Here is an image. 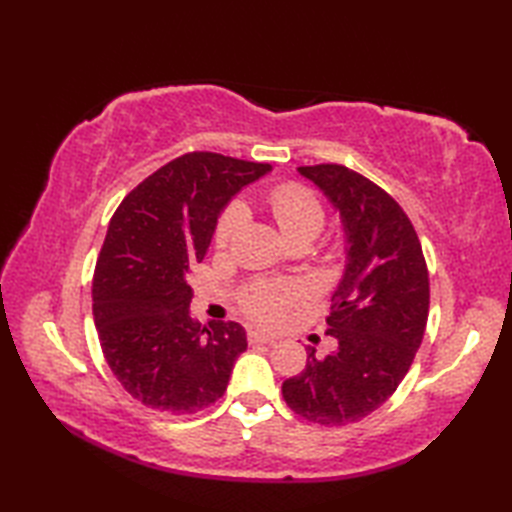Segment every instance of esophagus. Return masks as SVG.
Wrapping results in <instances>:
<instances>
[{
  "label": "esophagus",
  "mask_w": 512,
  "mask_h": 512,
  "mask_svg": "<svg viewBox=\"0 0 512 512\" xmlns=\"http://www.w3.org/2000/svg\"><path fill=\"white\" fill-rule=\"evenodd\" d=\"M248 341L250 343H275L277 336L275 334H268L262 330H250L248 332Z\"/></svg>",
  "instance_id": "esophagus-1"
}]
</instances>
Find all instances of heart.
Returning a JSON list of instances; mask_svg holds the SVG:
<instances>
[{
  "label": "heart",
  "mask_w": 512,
  "mask_h": 512,
  "mask_svg": "<svg viewBox=\"0 0 512 512\" xmlns=\"http://www.w3.org/2000/svg\"><path fill=\"white\" fill-rule=\"evenodd\" d=\"M266 204L273 213L277 226L290 242H310L317 237L325 222V209L321 200L308 187L299 182H281L266 193ZM246 222V209L242 202H231L217 217L215 244L224 246L237 235ZM306 295V286L297 279L288 281H257L250 286L242 303L255 319H275L288 303L299 301Z\"/></svg>",
  "instance_id": "b5f03b06"
}]
</instances>
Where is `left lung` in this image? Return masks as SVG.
I'll return each instance as SVG.
<instances>
[{
	"mask_svg": "<svg viewBox=\"0 0 512 512\" xmlns=\"http://www.w3.org/2000/svg\"><path fill=\"white\" fill-rule=\"evenodd\" d=\"M341 215L345 268L332 295L328 334L336 350L308 347L303 372L284 380L288 407L323 427L369 416L394 394L422 343L429 317V273L400 204L343 165L299 167Z\"/></svg>",
	"mask_w": 512,
	"mask_h": 512,
	"instance_id": "obj_1",
	"label": "left lung"
}]
</instances>
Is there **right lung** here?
Wrapping results in <instances>:
<instances>
[{
    "label": "right lung",
    "mask_w": 512,
    "mask_h": 512,
    "mask_svg": "<svg viewBox=\"0 0 512 512\" xmlns=\"http://www.w3.org/2000/svg\"><path fill=\"white\" fill-rule=\"evenodd\" d=\"M270 171L191 151L151 173L118 206L96 262L92 312L105 361L145 407L187 416L224 396L246 332L191 319V266L200 264L233 195Z\"/></svg>",
    "instance_id": "right-lung-1"
}]
</instances>
